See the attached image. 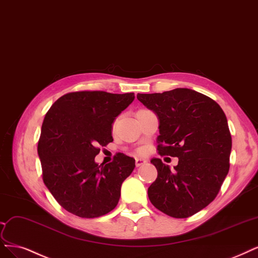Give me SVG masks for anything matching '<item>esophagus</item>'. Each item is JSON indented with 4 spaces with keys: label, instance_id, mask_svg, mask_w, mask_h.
Masks as SVG:
<instances>
[{
    "label": "esophagus",
    "instance_id": "obj_1",
    "mask_svg": "<svg viewBox=\"0 0 258 258\" xmlns=\"http://www.w3.org/2000/svg\"><path fill=\"white\" fill-rule=\"evenodd\" d=\"M146 162H147V160H145V159H142V158H136V165H137V166L143 165V164H145Z\"/></svg>",
    "mask_w": 258,
    "mask_h": 258
}]
</instances>
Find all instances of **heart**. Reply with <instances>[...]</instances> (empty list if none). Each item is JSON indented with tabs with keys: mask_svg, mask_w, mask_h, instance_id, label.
Here are the masks:
<instances>
[{
	"mask_svg": "<svg viewBox=\"0 0 258 258\" xmlns=\"http://www.w3.org/2000/svg\"><path fill=\"white\" fill-rule=\"evenodd\" d=\"M140 152H141V153H143V152H144V149H141V150H140Z\"/></svg>",
	"mask_w": 258,
	"mask_h": 258,
	"instance_id": "1",
	"label": "heart"
}]
</instances>
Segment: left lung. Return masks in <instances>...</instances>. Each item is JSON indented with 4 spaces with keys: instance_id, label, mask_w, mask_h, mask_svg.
<instances>
[{
    "instance_id": "8db88e82",
    "label": "left lung",
    "mask_w": 258,
    "mask_h": 258,
    "mask_svg": "<svg viewBox=\"0 0 258 258\" xmlns=\"http://www.w3.org/2000/svg\"><path fill=\"white\" fill-rule=\"evenodd\" d=\"M137 97L158 116L159 154L178 158L174 170L161 159L150 160L158 176L148 188L149 201L170 217H191L216 199L228 173L232 137L225 114L190 88Z\"/></svg>"
}]
</instances>
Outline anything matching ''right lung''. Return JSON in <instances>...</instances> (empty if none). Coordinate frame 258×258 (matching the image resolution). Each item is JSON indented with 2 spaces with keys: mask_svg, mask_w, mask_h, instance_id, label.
<instances>
[{
  "mask_svg": "<svg viewBox=\"0 0 258 258\" xmlns=\"http://www.w3.org/2000/svg\"><path fill=\"white\" fill-rule=\"evenodd\" d=\"M133 100V93L75 92L47 112L37 147L42 179L70 214L98 218L116 207L136 160L118 153L111 163L99 165L95 157L99 146L113 142L112 123Z\"/></svg>",
  "mask_w": 258,
  "mask_h": 258,
  "instance_id": "obj_1",
  "label": "right lung"
}]
</instances>
